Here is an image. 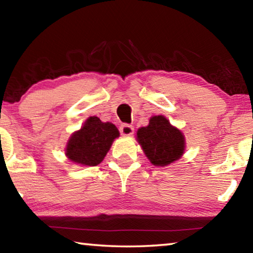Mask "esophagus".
<instances>
[{"label":"esophagus","instance_id":"34e87169","mask_svg":"<svg viewBox=\"0 0 253 253\" xmlns=\"http://www.w3.org/2000/svg\"><path fill=\"white\" fill-rule=\"evenodd\" d=\"M119 130H121V134L123 136H130L134 134V127L130 125H122Z\"/></svg>","mask_w":253,"mask_h":253}]
</instances>
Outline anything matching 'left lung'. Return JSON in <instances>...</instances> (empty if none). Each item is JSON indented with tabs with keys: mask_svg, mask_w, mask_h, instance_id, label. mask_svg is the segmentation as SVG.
<instances>
[{
	"mask_svg": "<svg viewBox=\"0 0 253 253\" xmlns=\"http://www.w3.org/2000/svg\"><path fill=\"white\" fill-rule=\"evenodd\" d=\"M136 139L153 165L164 168L178 161L185 152V136L163 115L149 118L137 130Z\"/></svg>",
	"mask_w": 253,
	"mask_h": 253,
	"instance_id": "left-lung-1",
	"label": "left lung"
}]
</instances>
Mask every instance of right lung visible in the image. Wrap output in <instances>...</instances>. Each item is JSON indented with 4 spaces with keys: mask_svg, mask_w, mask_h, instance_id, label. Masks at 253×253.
<instances>
[{
    "mask_svg": "<svg viewBox=\"0 0 253 253\" xmlns=\"http://www.w3.org/2000/svg\"><path fill=\"white\" fill-rule=\"evenodd\" d=\"M118 128L96 116L89 117L79 130L72 132L66 145V156L81 166H96L104 161L115 139Z\"/></svg>",
    "mask_w": 253,
    "mask_h": 253,
    "instance_id": "obj_1",
    "label": "right lung"
}]
</instances>
